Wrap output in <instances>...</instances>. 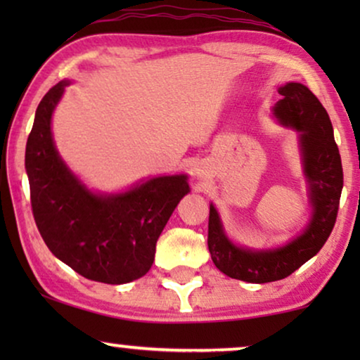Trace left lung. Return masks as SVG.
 <instances>
[{"label":"left lung","mask_w":360,"mask_h":360,"mask_svg":"<svg viewBox=\"0 0 360 360\" xmlns=\"http://www.w3.org/2000/svg\"><path fill=\"white\" fill-rule=\"evenodd\" d=\"M274 115L300 132L304 175L309 184L313 218L302 236L275 250H249L226 238L214 206H210L208 249L221 272L249 283L282 280L316 255L326 243L338 218L342 191V164L333 124L326 110L302 83H287Z\"/></svg>","instance_id":"left-lung-1"}]
</instances>
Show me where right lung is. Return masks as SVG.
I'll list each match as a JSON object with an SVG mask.
<instances>
[{
  "label": "right lung",
  "instance_id": "obj_1",
  "mask_svg": "<svg viewBox=\"0 0 360 360\" xmlns=\"http://www.w3.org/2000/svg\"><path fill=\"white\" fill-rule=\"evenodd\" d=\"M67 85L60 82L46 93L27 137L34 221L51 252L82 277L110 285L132 282L152 267L157 239L190 191L186 176H157L121 195L88 191L52 141V111Z\"/></svg>",
  "mask_w": 360,
  "mask_h": 360
}]
</instances>
